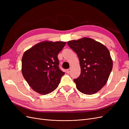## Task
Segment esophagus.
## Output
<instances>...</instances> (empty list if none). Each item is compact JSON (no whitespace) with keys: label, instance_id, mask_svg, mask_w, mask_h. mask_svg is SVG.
<instances>
[{"label":"esophagus","instance_id":"1","mask_svg":"<svg viewBox=\"0 0 129 129\" xmlns=\"http://www.w3.org/2000/svg\"><path fill=\"white\" fill-rule=\"evenodd\" d=\"M66 72H67L68 74H69L70 72H71V69H68L66 70Z\"/></svg>","mask_w":129,"mask_h":129}]
</instances>
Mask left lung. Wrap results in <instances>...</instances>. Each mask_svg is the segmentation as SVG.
<instances>
[{
	"label": "left lung",
	"mask_w": 129,
	"mask_h": 129,
	"mask_svg": "<svg viewBox=\"0 0 129 129\" xmlns=\"http://www.w3.org/2000/svg\"><path fill=\"white\" fill-rule=\"evenodd\" d=\"M68 45L78 56L81 74L74 80L77 89L86 95L98 92L107 83L113 61L108 49L91 38L71 40Z\"/></svg>",
	"instance_id": "obj_1"
}]
</instances>
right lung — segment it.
Listing matches in <instances>:
<instances>
[{"mask_svg": "<svg viewBox=\"0 0 129 129\" xmlns=\"http://www.w3.org/2000/svg\"><path fill=\"white\" fill-rule=\"evenodd\" d=\"M66 44L63 41H42L23 54L22 75L35 91L46 95L58 87L64 73L58 68L57 55Z\"/></svg>", "mask_w": 129, "mask_h": 129, "instance_id": "1", "label": "right lung"}]
</instances>
